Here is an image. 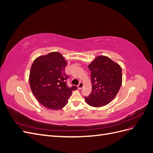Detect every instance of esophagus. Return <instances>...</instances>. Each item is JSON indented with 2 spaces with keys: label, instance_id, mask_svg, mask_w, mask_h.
Masks as SVG:
<instances>
[{
  "label": "esophagus",
  "instance_id": "esophagus-1",
  "mask_svg": "<svg viewBox=\"0 0 153 153\" xmlns=\"http://www.w3.org/2000/svg\"><path fill=\"white\" fill-rule=\"evenodd\" d=\"M83 86H84V84H83L82 82H80L79 84H78V85L77 86L78 87V89H82Z\"/></svg>",
  "mask_w": 153,
  "mask_h": 153
}]
</instances>
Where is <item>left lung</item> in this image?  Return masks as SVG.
I'll return each mask as SVG.
<instances>
[{
    "instance_id": "1",
    "label": "left lung",
    "mask_w": 153,
    "mask_h": 153,
    "mask_svg": "<svg viewBox=\"0 0 153 153\" xmlns=\"http://www.w3.org/2000/svg\"><path fill=\"white\" fill-rule=\"evenodd\" d=\"M91 71L92 92L85 97L93 107L108 104L117 95L122 84V69L118 64L103 55L97 56L88 66Z\"/></svg>"
}]
</instances>
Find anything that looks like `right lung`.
Masks as SVG:
<instances>
[{"label": "right lung", "instance_id": "add662e5", "mask_svg": "<svg viewBox=\"0 0 153 153\" xmlns=\"http://www.w3.org/2000/svg\"><path fill=\"white\" fill-rule=\"evenodd\" d=\"M68 62L59 52H50L36 58L32 63L29 84L32 93L48 109L61 110L66 105L75 85L69 87L64 69Z\"/></svg>", "mask_w": 153, "mask_h": 153}]
</instances>
